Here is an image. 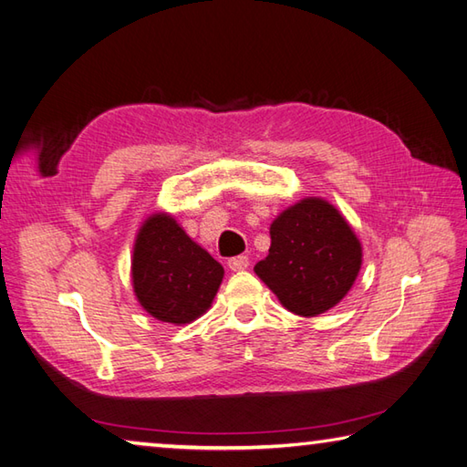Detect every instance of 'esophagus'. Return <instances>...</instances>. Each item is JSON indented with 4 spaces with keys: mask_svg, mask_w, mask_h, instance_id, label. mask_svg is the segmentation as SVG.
Masks as SVG:
<instances>
[{
    "mask_svg": "<svg viewBox=\"0 0 467 467\" xmlns=\"http://www.w3.org/2000/svg\"><path fill=\"white\" fill-rule=\"evenodd\" d=\"M247 267H249V257L247 255H239V257L228 259V269H231V271H244Z\"/></svg>",
    "mask_w": 467,
    "mask_h": 467,
    "instance_id": "obj_1",
    "label": "esophagus"
}]
</instances>
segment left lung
Instances as JSON below:
<instances>
[{"instance_id":"1","label":"left lung","mask_w":467,"mask_h":467,"mask_svg":"<svg viewBox=\"0 0 467 467\" xmlns=\"http://www.w3.org/2000/svg\"><path fill=\"white\" fill-rule=\"evenodd\" d=\"M269 255L255 274L285 310L318 317L335 308L355 284L363 247L345 216L322 198H302L269 226Z\"/></svg>"}]
</instances>
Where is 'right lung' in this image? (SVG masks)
<instances>
[{
	"instance_id": "obj_1",
	"label": "right lung",
	"mask_w": 467,
	"mask_h": 467,
	"mask_svg": "<svg viewBox=\"0 0 467 467\" xmlns=\"http://www.w3.org/2000/svg\"><path fill=\"white\" fill-rule=\"evenodd\" d=\"M134 296L152 318L190 325L212 306L224 267L190 239L167 212H155L140 224L132 247Z\"/></svg>"
}]
</instances>
